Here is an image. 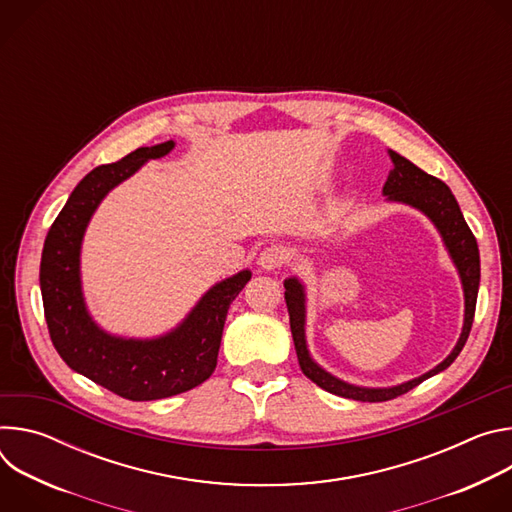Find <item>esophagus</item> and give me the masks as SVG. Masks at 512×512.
<instances>
[{
  "label": "esophagus",
  "mask_w": 512,
  "mask_h": 512,
  "mask_svg": "<svg viewBox=\"0 0 512 512\" xmlns=\"http://www.w3.org/2000/svg\"><path fill=\"white\" fill-rule=\"evenodd\" d=\"M259 267L265 269V271H275L279 267H283L287 263V253L283 247L279 245H271V247H265L261 253H259V259H257Z\"/></svg>",
  "instance_id": "34e87169"
}]
</instances>
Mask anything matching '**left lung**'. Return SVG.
I'll use <instances>...</instances> for the list:
<instances>
[{
    "instance_id": "1",
    "label": "left lung",
    "mask_w": 512,
    "mask_h": 512,
    "mask_svg": "<svg viewBox=\"0 0 512 512\" xmlns=\"http://www.w3.org/2000/svg\"><path fill=\"white\" fill-rule=\"evenodd\" d=\"M393 170L389 172V178L383 186V194L387 196L389 202H401L409 204L417 210H421L429 221L435 225L437 233L442 235V241L458 269L462 289H464V326L462 334L454 346V350L433 367L425 375L411 379L407 383L395 385V387H358L350 385L328 371H324L320 364L310 356L308 344H306V287L298 277H287L283 281L285 287V304L289 312V328L291 336H294L298 360H300V369L302 373L314 381L318 387L324 391L354 399V401H369V403H381L395 399L413 387L421 385L425 379L446 371L450 364L458 358L462 352L470 330L474 322V312H476V298H478V285H480V253H478V243L476 237L472 235L470 227L464 221V214L458 206V200L454 198L452 190L435 176H429L421 168H417L413 162L407 158L399 156L397 152L389 150Z\"/></svg>"
}]
</instances>
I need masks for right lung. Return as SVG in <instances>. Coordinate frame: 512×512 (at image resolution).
<instances>
[{"label": "right lung", "mask_w": 512, "mask_h": 512, "mask_svg": "<svg viewBox=\"0 0 512 512\" xmlns=\"http://www.w3.org/2000/svg\"><path fill=\"white\" fill-rule=\"evenodd\" d=\"M174 141L137 148L89 172L52 223L40 261L44 316L54 348L72 371L129 401H156L204 383L216 369L229 306L251 279L243 269L214 283L190 314L158 338L105 332L89 314L81 285V245L93 212L117 184L145 162L164 158Z\"/></svg>", "instance_id": "obj_1"}]
</instances>
